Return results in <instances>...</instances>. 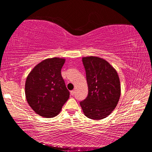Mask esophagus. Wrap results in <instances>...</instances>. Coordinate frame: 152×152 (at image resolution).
Listing matches in <instances>:
<instances>
[{
  "label": "esophagus",
  "instance_id": "esophagus-1",
  "mask_svg": "<svg viewBox=\"0 0 152 152\" xmlns=\"http://www.w3.org/2000/svg\"><path fill=\"white\" fill-rule=\"evenodd\" d=\"M70 94L72 96H74V94H75V91H70Z\"/></svg>",
  "mask_w": 152,
  "mask_h": 152
}]
</instances>
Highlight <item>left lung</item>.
Masks as SVG:
<instances>
[{"instance_id":"8db88e82","label":"left lung","mask_w":152,"mask_h":152,"mask_svg":"<svg viewBox=\"0 0 152 152\" xmlns=\"http://www.w3.org/2000/svg\"><path fill=\"white\" fill-rule=\"evenodd\" d=\"M88 93L80 104L89 119H104L116 107L121 94L119 76L109 62L99 57L82 58Z\"/></svg>"}]
</instances>
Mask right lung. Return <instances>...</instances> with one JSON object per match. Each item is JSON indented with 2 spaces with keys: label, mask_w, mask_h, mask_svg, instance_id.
I'll use <instances>...</instances> for the list:
<instances>
[{
  "label": "right lung",
  "mask_w": 152,
  "mask_h": 152,
  "mask_svg": "<svg viewBox=\"0 0 152 152\" xmlns=\"http://www.w3.org/2000/svg\"><path fill=\"white\" fill-rule=\"evenodd\" d=\"M65 59H46L38 64L28 75L25 96L34 111L46 118L54 117L68 101L70 92L61 76Z\"/></svg>",
  "instance_id": "1"
}]
</instances>
